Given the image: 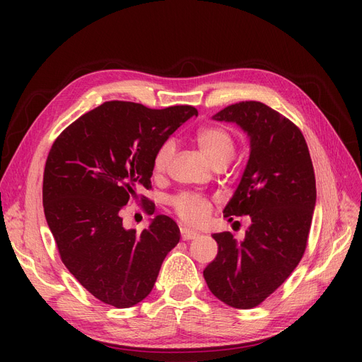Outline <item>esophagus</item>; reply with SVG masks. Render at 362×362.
Here are the masks:
<instances>
[{"label":"esophagus","instance_id":"34e87169","mask_svg":"<svg viewBox=\"0 0 362 362\" xmlns=\"http://www.w3.org/2000/svg\"><path fill=\"white\" fill-rule=\"evenodd\" d=\"M196 235L194 231H192V229H187V228H181V237L182 240H193Z\"/></svg>","mask_w":362,"mask_h":362}]
</instances>
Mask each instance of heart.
Instances as JSON below:
<instances>
[{
  "mask_svg": "<svg viewBox=\"0 0 362 362\" xmlns=\"http://www.w3.org/2000/svg\"><path fill=\"white\" fill-rule=\"evenodd\" d=\"M202 154L213 166H228L235 152V140L223 127L208 125L198 129L194 136ZM177 151L172 139H166L157 148L152 158V172L160 175L166 172ZM172 206L181 221L189 225H201L211 211V201L198 193H181L172 199Z\"/></svg>",
  "mask_w": 362,
  "mask_h": 362,
  "instance_id": "1",
  "label": "heart"
}]
</instances>
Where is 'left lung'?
<instances>
[{
	"label": "left lung",
	"mask_w": 362,
	"mask_h": 362,
	"mask_svg": "<svg viewBox=\"0 0 362 362\" xmlns=\"http://www.w3.org/2000/svg\"><path fill=\"white\" fill-rule=\"evenodd\" d=\"M214 120L234 122L250 139L242 181L223 216H249L243 242L217 233V257L204 270L208 288L226 305L250 310L281 287L308 243L315 175L302 131L258 101L225 107Z\"/></svg>",
	"instance_id": "obj_1"
}]
</instances>
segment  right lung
Instances as JSON below:
<instances>
[{
    "mask_svg": "<svg viewBox=\"0 0 362 362\" xmlns=\"http://www.w3.org/2000/svg\"><path fill=\"white\" fill-rule=\"evenodd\" d=\"M192 105L156 110L107 101L72 122L54 141L43 172V211L63 264L101 302L129 308L144 300L180 242V228L158 214L141 233L125 229L120 210L140 201L148 214L157 148L185 120Z\"/></svg>",
    "mask_w": 362,
    "mask_h": 362,
    "instance_id": "1",
    "label": "right lung"
}]
</instances>
